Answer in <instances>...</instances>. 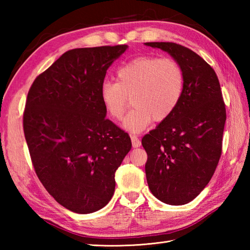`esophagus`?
Wrapping results in <instances>:
<instances>
[{"instance_id":"esophagus-1","label":"esophagus","mask_w":250,"mask_h":250,"mask_svg":"<svg viewBox=\"0 0 250 250\" xmlns=\"http://www.w3.org/2000/svg\"><path fill=\"white\" fill-rule=\"evenodd\" d=\"M131 141H132V146H133V148H139V147H141L142 143H141L140 139H139V137H137V136L132 135V136H131Z\"/></svg>"}]
</instances>
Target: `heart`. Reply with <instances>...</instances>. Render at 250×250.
<instances>
[{
  "instance_id": "b5f03b06",
  "label": "heart",
  "mask_w": 250,
  "mask_h": 250,
  "mask_svg": "<svg viewBox=\"0 0 250 250\" xmlns=\"http://www.w3.org/2000/svg\"><path fill=\"white\" fill-rule=\"evenodd\" d=\"M185 77L178 63L164 58L145 56L129 61L117 71V82L101 83L100 98L105 110L115 120L124 117L132 99L134 109L122 126L130 133H141L152 120L171 116L182 100Z\"/></svg>"
}]
</instances>
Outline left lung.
I'll list each match as a JSON object with an SVG mask.
<instances>
[{
	"label": "left lung",
	"instance_id": "1",
	"mask_svg": "<svg viewBox=\"0 0 250 250\" xmlns=\"http://www.w3.org/2000/svg\"><path fill=\"white\" fill-rule=\"evenodd\" d=\"M145 45L167 52L184 71L177 108L142 140L151 193L166 204L184 205L209 183L221 156L227 117L220 83L211 66L189 48L164 42Z\"/></svg>",
	"mask_w": 250,
	"mask_h": 250
}]
</instances>
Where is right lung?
<instances>
[{
  "mask_svg": "<svg viewBox=\"0 0 250 250\" xmlns=\"http://www.w3.org/2000/svg\"><path fill=\"white\" fill-rule=\"evenodd\" d=\"M128 45L66 51L36 77L23 131L37 177L58 203L94 213L115 191V173L131 150L128 133L106 119L100 87Z\"/></svg>",
  "mask_w": 250,
  "mask_h": 250,
  "instance_id": "obj_1",
  "label": "right lung"
}]
</instances>
